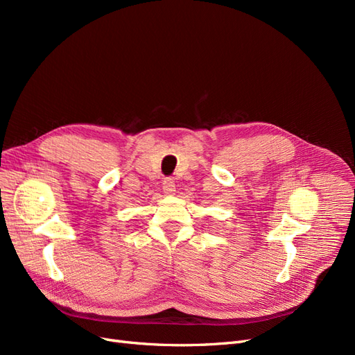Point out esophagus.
I'll return each instance as SVG.
<instances>
[{
	"label": "esophagus",
	"instance_id": "1",
	"mask_svg": "<svg viewBox=\"0 0 355 355\" xmlns=\"http://www.w3.org/2000/svg\"><path fill=\"white\" fill-rule=\"evenodd\" d=\"M163 189H164V194H173L175 192V182L171 178H167L164 182H163Z\"/></svg>",
	"mask_w": 355,
	"mask_h": 355
}]
</instances>
